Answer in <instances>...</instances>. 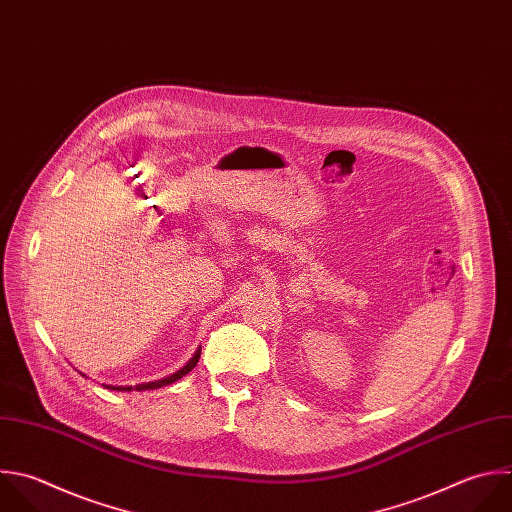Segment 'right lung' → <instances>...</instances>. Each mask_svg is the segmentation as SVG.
I'll use <instances>...</instances> for the list:
<instances>
[{
	"label": "right lung",
	"instance_id": "1",
	"mask_svg": "<svg viewBox=\"0 0 512 512\" xmlns=\"http://www.w3.org/2000/svg\"><path fill=\"white\" fill-rule=\"evenodd\" d=\"M200 352H202V348H198V350H196V354L188 360V364H186V366H182L178 372H174V374H170V376H166V378H160V380H154V382L136 384V386H112V384H104V386H106L108 390H120V392H132V390L142 392V390H156V388L168 386V384H172V382L180 380L182 376H186V374H188V372L198 364V360H200Z\"/></svg>",
	"mask_w": 512,
	"mask_h": 512
}]
</instances>
